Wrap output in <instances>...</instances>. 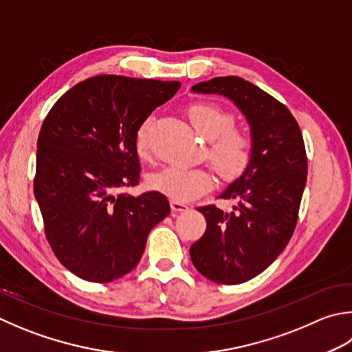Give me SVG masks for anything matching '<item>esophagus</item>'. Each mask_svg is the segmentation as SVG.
Returning <instances> with one entry per match:
<instances>
[{"label": "esophagus", "mask_w": 352, "mask_h": 352, "mask_svg": "<svg viewBox=\"0 0 352 352\" xmlns=\"http://www.w3.org/2000/svg\"><path fill=\"white\" fill-rule=\"evenodd\" d=\"M170 209H172V212H183V210H188L189 209V204L182 203V201H175V199H172V201H170Z\"/></svg>", "instance_id": "obj_1"}]
</instances>
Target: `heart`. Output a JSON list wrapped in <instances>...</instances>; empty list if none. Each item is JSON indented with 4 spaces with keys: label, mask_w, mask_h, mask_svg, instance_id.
Segmentation results:
<instances>
[{
    "label": "heart",
    "mask_w": 352,
    "mask_h": 352,
    "mask_svg": "<svg viewBox=\"0 0 352 352\" xmlns=\"http://www.w3.org/2000/svg\"><path fill=\"white\" fill-rule=\"evenodd\" d=\"M192 125L209 139V157L213 166L224 178L243 174L252 163L254 144L244 131L232 128L235 117L227 109L210 102H195L186 109ZM151 117L144 119L135 131V149L142 158L149 154ZM148 183L175 201H190L208 192L213 184L209 168H164L151 174Z\"/></svg>",
    "instance_id": "heart-1"
}]
</instances>
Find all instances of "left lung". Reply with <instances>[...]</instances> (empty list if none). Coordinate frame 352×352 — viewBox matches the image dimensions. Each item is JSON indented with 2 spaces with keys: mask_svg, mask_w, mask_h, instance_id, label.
Returning <instances> with one entry per match:
<instances>
[{
  "mask_svg": "<svg viewBox=\"0 0 352 352\" xmlns=\"http://www.w3.org/2000/svg\"><path fill=\"white\" fill-rule=\"evenodd\" d=\"M194 93L230 99L250 125L252 163L219 198L235 199L230 212L198 208L206 232L190 245L197 270L217 284L236 285L258 276L292 239L307 183V153L288 108L238 76L199 82Z\"/></svg>",
  "mask_w": 352,
  "mask_h": 352,
  "instance_id": "obj_1",
  "label": "left lung"
}]
</instances>
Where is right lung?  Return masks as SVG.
Returning <instances> with one entry per match:
<instances>
[{"label":"right lung","instance_id":"right-lung-1","mask_svg":"<svg viewBox=\"0 0 352 352\" xmlns=\"http://www.w3.org/2000/svg\"><path fill=\"white\" fill-rule=\"evenodd\" d=\"M180 82L100 74L60 96L41 126L33 192L54 256L76 276L111 282L139 264L166 197L140 180L135 131Z\"/></svg>","mask_w":352,"mask_h":352}]
</instances>
